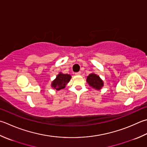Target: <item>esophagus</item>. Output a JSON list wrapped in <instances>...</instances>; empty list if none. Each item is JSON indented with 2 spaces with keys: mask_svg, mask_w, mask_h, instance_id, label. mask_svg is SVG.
Segmentation results:
<instances>
[{
  "mask_svg": "<svg viewBox=\"0 0 147 147\" xmlns=\"http://www.w3.org/2000/svg\"><path fill=\"white\" fill-rule=\"evenodd\" d=\"M81 74V72H77V73H75V75L76 76H80Z\"/></svg>",
  "mask_w": 147,
  "mask_h": 147,
  "instance_id": "obj_1",
  "label": "esophagus"
}]
</instances>
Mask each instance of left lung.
Segmentation results:
<instances>
[{
  "mask_svg": "<svg viewBox=\"0 0 147 147\" xmlns=\"http://www.w3.org/2000/svg\"><path fill=\"white\" fill-rule=\"evenodd\" d=\"M87 82L92 88L96 89V90H100L103 86V82L102 80L100 78L99 76L94 73L90 74L87 76Z\"/></svg>",
  "mask_w": 147,
  "mask_h": 147,
  "instance_id": "8db88e82",
  "label": "left lung"
}]
</instances>
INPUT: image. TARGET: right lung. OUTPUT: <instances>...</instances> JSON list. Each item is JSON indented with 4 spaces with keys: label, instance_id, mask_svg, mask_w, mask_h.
Listing matches in <instances>:
<instances>
[{
    "label": "right lung",
    "instance_id": "right-lung-1",
    "mask_svg": "<svg viewBox=\"0 0 147 147\" xmlns=\"http://www.w3.org/2000/svg\"><path fill=\"white\" fill-rule=\"evenodd\" d=\"M71 76L68 74H62L60 73L57 76L56 79L54 80L51 84V87L56 89L57 90H60L65 87L67 83L70 81Z\"/></svg>",
    "mask_w": 147,
    "mask_h": 147
}]
</instances>
